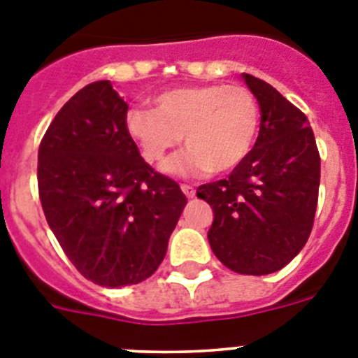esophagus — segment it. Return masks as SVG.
Listing matches in <instances>:
<instances>
[{
    "label": "esophagus",
    "instance_id": "1",
    "mask_svg": "<svg viewBox=\"0 0 358 358\" xmlns=\"http://www.w3.org/2000/svg\"><path fill=\"white\" fill-rule=\"evenodd\" d=\"M181 189L185 192V195L188 199H194L195 197V188L194 186H189V185H181Z\"/></svg>",
    "mask_w": 358,
    "mask_h": 358
}]
</instances>
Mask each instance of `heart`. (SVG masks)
I'll return each mask as SVG.
<instances>
[{
  "instance_id": "heart-1",
  "label": "heart",
  "mask_w": 358,
  "mask_h": 358,
  "mask_svg": "<svg viewBox=\"0 0 358 358\" xmlns=\"http://www.w3.org/2000/svg\"><path fill=\"white\" fill-rule=\"evenodd\" d=\"M260 129V107L242 84L181 85L156 96V109L132 107L125 131L150 164L181 143L188 150L166 164L179 176L226 173L249 156Z\"/></svg>"
}]
</instances>
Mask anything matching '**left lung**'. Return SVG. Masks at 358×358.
I'll return each instance as SVG.
<instances>
[{"instance_id":"obj_1","label":"left lung","mask_w":358,"mask_h":358,"mask_svg":"<svg viewBox=\"0 0 358 358\" xmlns=\"http://www.w3.org/2000/svg\"><path fill=\"white\" fill-rule=\"evenodd\" d=\"M260 106V132L227 179L197 188L213 208L208 240L227 268L264 276L305 248L314 226L321 157L305 113L265 80L243 73Z\"/></svg>"}]
</instances>
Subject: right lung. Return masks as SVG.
Masks as SVG:
<instances>
[{
  "mask_svg": "<svg viewBox=\"0 0 358 358\" xmlns=\"http://www.w3.org/2000/svg\"><path fill=\"white\" fill-rule=\"evenodd\" d=\"M127 102L109 80L73 94L44 132L37 185L44 217L84 278L118 289L156 273L186 206L125 131Z\"/></svg>",
  "mask_w": 358,
  "mask_h": 358,
  "instance_id": "right-lung-1",
  "label": "right lung"
}]
</instances>
